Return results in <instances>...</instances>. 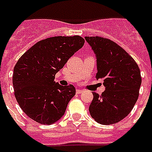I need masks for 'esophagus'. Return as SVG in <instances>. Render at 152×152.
Masks as SVG:
<instances>
[{
	"label": "esophagus",
	"instance_id": "1",
	"mask_svg": "<svg viewBox=\"0 0 152 152\" xmlns=\"http://www.w3.org/2000/svg\"><path fill=\"white\" fill-rule=\"evenodd\" d=\"M83 91H84L83 89H76V93H78V94H79V93H81Z\"/></svg>",
	"mask_w": 152,
	"mask_h": 152
}]
</instances>
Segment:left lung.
Returning <instances> with one entry per match:
<instances>
[{"label": "left lung", "mask_w": 152, "mask_h": 152, "mask_svg": "<svg viewBox=\"0 0 152 152\" xmlns=\"http://www.w3.org/2000/svg\"><path fill=\"white\" fill-rule=\"evenodd\" d=\"M85 39L96 54V79L102 80L105 86L102 95L93 93L89 112L98 123L114 124L127 116L138 100L142 82L139 67L110 39L98 36Z\"/></svg>", "instance_id": "left-lung-1"}]
</instances>
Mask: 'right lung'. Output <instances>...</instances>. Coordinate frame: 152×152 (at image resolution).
I'll return each mask as SVG.
<instances>
[{"instance_id": "obj_1", "label": "right lung", "mask_w": 152, "mask_h": 152, "mask_svg": "<svg viewBox=\"0 0 152 152\" xmlns=\"http://www.w3.org/2000/svg\"><path fill=\"white\" fill-rule=\"evenodd\" d=\"M84 44L79 35L51 37L36 42L20 57L13 68L14 96L29 118L50 125L64 114L76 88L56 84L54 79Z\"/></svg>"}]
</instances>
